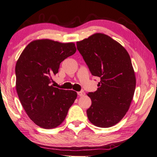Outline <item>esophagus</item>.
Returning <instances> with one entry per match:
<instances>
[{
	"label": "esophagus",
	"mask_w": 157,
	"mask_h": 157,
	"mask_svg": "<svg viewBox=\"0 0 157 157\" xmlns=\"http://www.w3.org/2000/svg\"><path fill=\"white\" fill-rule=\"evenodd\" d=\"M85 92H84L83 91H79V92H78V95H79V96H80V97H82V96H83V95H85Z\"/></svg>",
	"instance_id": "1"
}]
</instances>
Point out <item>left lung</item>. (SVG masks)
Wrapping results in <instances>:
<instances>
[{
	"label": "left lung",
	"instance_id": "obj_1",
	"mask_svg": "<svg viewBox=\"0 0 157 157\" xmlns=\"http://www.w3.org/2000/svg\"><path fill=\"white\" fill-rule=\"evenodd\" d=\"M76 44L91 74L101 79L98 90L87 94L91 99L88 119L99 127L113 126L125 115L135 93L136 78L129 54L119 42L101 33Z\"/></svg>",
	"mask_w": 157,
	"mask_h": 157
}]
</instances>
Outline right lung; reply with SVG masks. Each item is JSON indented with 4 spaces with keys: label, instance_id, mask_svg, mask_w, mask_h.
I'll list each match as a JSON object with an SVG mask.
<instances>
[{
    "label": "right lung",
    "instance_id": "obj_1",
    "mask_svg": "<svg viewBox=\"0 0 157 157\" xmlns=\"http://www.w3.org/2000/svg\"><path fill=\"white\" fill-rule=\"evenodd\" d=\"M75 52L73 42L36 40L28 44L17 60L15 72L18 98L28 116L40 127L50 129L59 126L77 98L73 90L50 85L60 63Z\"/></svg>",
    "mask_w": 157,
    "mask_h": 157
}]
</instances>
